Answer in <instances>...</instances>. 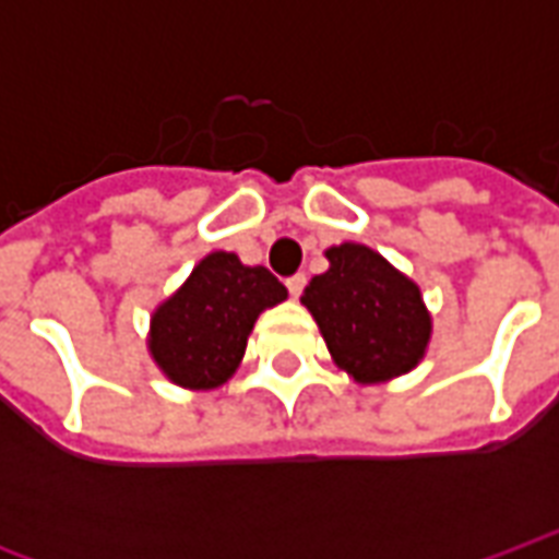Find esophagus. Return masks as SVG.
<instances>
[{
    "mask_svg": "<svg viewBox=\"0 0 559 559\" xmlns=\"http://www.w3.org/2000/svg\"><path fill=\"white\" fill-rule=\"evenodd\" d=\"M305 284H308V278H305L302 272H299V275H293V278H287V290H290L293 299H299V296H302Z\"/></svg>",
    "mask_w": 559,
    "mask_h": 559,
    "instance_id": "1",
    "label": "esophagus"
}]
</instances>
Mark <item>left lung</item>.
<instances>
[{
  "mask_svg": "<svg viewBox=\"0 0 559 559\" xmlns=\"http://www.w3.org/2000/svg\"><path fill=\"white\" fill-rule=\"evenodd\" d=\"M326 260V272L305 287L302 305L335 365L356 383H386L413 371L431 341L419 287L368 245H335Z\"/></svg>",
  "mask_w": 559,
  "mask_h": 559,
  "instance_id": "8db88e82",
  "label": "left lung"
}]
</instances>
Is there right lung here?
Segmentation results:
<instances>
[{"label": "right lung", "instance_id": "1", "mask_svg": "<svg viewBox=\"0 0 559 559\" xmlns=\"http://www.w3.org/2000/svg\"><path fill=\"white\" fill-rule=\"evenodd\" d=\"M287 299L266 266H245L227 251L203 257L170 299L155 308L148 353L185 389H215L239 368L257 317Z\"/></svg>", "mask_w": 559, "mask_h": 559}]
</instances>
